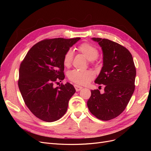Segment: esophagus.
Instances as JSON below:
<instances>
[{
    "label": "esophagus",
    "mask_w": 151,
    "mask_h": 151,
    "mask_svg": "<svg viewBox=\"0 0 151 151\" xmlns=\"http://www.w3.org/2000/svg\"><path fill=\"white\" fill-rule=\"evenodd\" d=\"M74 88H75L76 90V91H79L80 90H81L83 88L82 86H78V85H77V84H74Z\"/></svg>",
    "instance_id": "1"
}]
</instances>
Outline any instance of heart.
Here are the masks:
<instances>
[{
  "label": "heart",
  "mask_w": 151,
  "mask_h": 151,
  "mask_svg": "<svg viewBox=\"0 0 151 151\" xmlns=\"http://www.w3.org/2000/svg\"><path fill=\"white\" fill-rule=\"evenodd\" d=\"M78 52L84 55L89 60H94L99 55L98 48L92 44L83 43L77 48ZM74 57V52L71 49L65 52L63 57V65L66 67H70ZM95 77L94 72L91 70H80L74 69L68 73V78L70 81L77 84L85 85L89 83Z\"/></svg>",
  "instance_id": "heart-1"
}]
</instances>
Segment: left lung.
I'll list each match as a JSON object with an SVG mask.
<instances>
[{
  "instance_id": "obj_1",
  "label": "left lung",
  "mask_w": 151,
  "mask_h": 151,
  "mask_svg": "<svg viewBox=\"0 0 151 151\" xmlns=\"http://www.w3.org/2000/svg\"><path fill=\"white\" fill-rule=\"evenodd\" d=\"M101 47L103 66L95 83L104 84V93L91 90L87 105L99 120L113 119L125 110L135 90L136 69L132 54L122 45L108 39L93 38Z\"/></svg>"
}]
</instances>
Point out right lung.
I'll use <instances>...</instances> for the list:
<instances>
[{"label": "right lung", "mask_w": 151, "mask_h": 151, "mask_svg": "<svg viewBox=\"0 0 151 151\" xmlns=\"http://www.w3.org/2000/svg\"><path fill=\"white\" fill-rule=\"evenodd\" d=\"M80 39L40 41L31 48L21 62L18 86L25 104L39 119L52 122L66 113L76 89L69 83H62L57 88L54 84L64 79L63 55Z\"/></svg>", "instance_id": "add662e5"}]
</instances>
